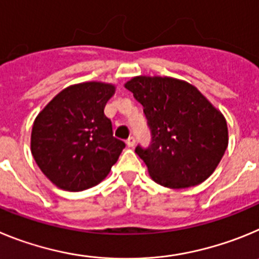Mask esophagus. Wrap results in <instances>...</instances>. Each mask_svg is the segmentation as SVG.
<instances>
[{
	"label": "esophagus",
	"mask_w": 259,
	"mask_h": 259,
	"mask_svg": "<svg viewBox=\"0 0 259 259\" xmlns=\"http://www.w3.org/2000/svg\"><path fill=\"white\" fill-rule=\"evenodd\" d=\"M126 144H127V147H134L135 146V138H134V137H129V138L126 139Z\"/></svg>",
	"instance_id": "esophagus-1"
}]
</instances>
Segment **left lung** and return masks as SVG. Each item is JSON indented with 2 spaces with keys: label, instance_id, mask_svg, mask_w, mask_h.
I'll list each match as a JSON object with an SVG mask.
<instances>
[{
  "label": "left lung",
  "instance_id": "8db88e82",
  "mask_svg": "<svg viewBox=\"0 0 259 259\" xmlns=\"http://www.w3.org/2000/svg\"><path fill=\"white\" fill-rule=\"evenodd\" d=\"M143 106L151 144L135 152L151 178L167 188H187L213 174L228 146L222 113L191 83L138 76L125 83Z\"/></svg>",
  "mask_w": 259,
  "mask_h": 259
}]
</instances>
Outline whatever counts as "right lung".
Masks as SVG:
<instances>
[{
	"label": "right lung",
	"mask_w": 259,
	"mask_h": 259,
	"mask_svg": "<svg viewBox=\"0 0 259 259\" xmlns=\"http://www.w3.org/2000/svg\"><path fill=\"white\" fill-rule=\"evenodd\" d=\"M113 94L112 83L68 86L36 117L32 155L57 187L72 192L94 187L118 160L125 143L113 137L112 122L104 115Z\"/></svg>",
	"instance_id": "obj_1"
}]
</instances>
